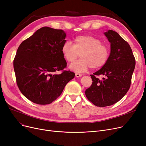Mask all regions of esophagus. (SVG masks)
Wrapping results in <instances>:
<instances>
[{
    "mask_svg": "<svg viewBox=\"0 0 146 146\" xmlns=\"http://www.w3.org/2000/svg\"><path fill=\"white\" fill-rule=\"evenodd\" d=\"M75 76L76 78H79L82 76V74H79V73H76L75 74Z\"/></svg>",
    "mask_w": 146,
    "mask_h": 146,
    "instance_id": "1",
    "label": "esophagus"
}]
</instances>
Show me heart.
Segmentation results:
<instances>
[{
    "instance_id": "heart-1",
    "label": "heart",
    "mask_w": 146,
    "mask_h": 146,
    "mask_svg": "<svg viewBox=\"0 0 146 146\" xmlns=\"http://www.w3.org/2000/svg\"><path fill=\"white\" fill-rule=\"evenodd\" d=\"M63 57L72 62L80 55L81 59L70 66L72 70L81 73L90 67L98 69L106 64L110 57V48L99 38L91 35L79 36L73 39V45L68 42L61 48Z\"/></svg>"
}]
</instances>
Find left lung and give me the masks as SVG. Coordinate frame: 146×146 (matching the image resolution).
Wrapping results in <instances>:
<instances>
[{"mask_svg": "<svg viewBox=\"0 0 146 146\" xmlns=\"http://www.w3.org/2000/svg\"><path fill=\"white\" fill-rule=\"evenodd\" d=\"M111 44L109 61L97 72L91 74L92 83L86 89L89 101L97 107L115 104L127 93L135 66V59L128 44L116 31L104 33ZM104 78L100 80L97 76Z\"/></svg>", "mask_w": 146, "mask_h": 146, "instance_id": "1", "label": "left lung"}]
</instances>
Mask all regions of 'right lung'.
I'll list each match as a JSON object with an SVG mask.
<instances>
[{
	"mask_svg": "<svg viewBox=\"0 0 146 146\" xmlns=\"http://www.w3.org/2000/svg\"><path fill=\"white\" fill-rule=\"evenodd\" d=\"M66 36L62 30L43 27L19 46L14 59L17 84L31 102L51 103L74 77V73L64 70L67 62L61 48Z\"/></svg>",
	"mask_w": 146,
	"mask_h": 146,
	"instance_id": "right-lung-1",
	"label": "right lung"
}]
</instances>
